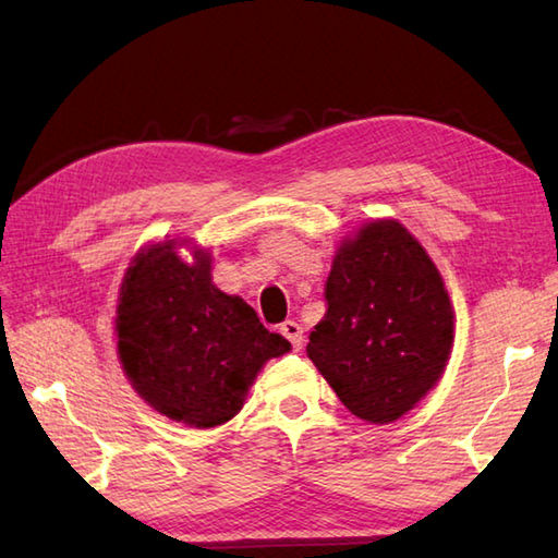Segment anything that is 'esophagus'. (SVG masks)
<instances>
[{"instance_id": "esophagus-1", "label": "esophagus", "mask_w": 558, "mask_h": 558, "mask_svg": "<svg viewBox=\"0 0 558 558\" xmlns=\"http://www.w3.org/2000/svg\"><path fill=\"white\" fill-rule=\"evenodd\" d=\"M280 333L292 342L294 350H302V345H304V328L298 322H286V324H282L280 326Z\"/></svg>"}]
</instances>
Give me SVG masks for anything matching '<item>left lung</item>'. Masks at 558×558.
<instances>
[{"label": "left lung", "mask_w": 558, "mask_h": 558, "mask_svg": "<svg viewBox=\"0 0 558 558\" xmlns=\"http://www.w3.org/2000/svg\"><path fill=\"white\" fill-rule=\"evenodd\" d=\"M326 302L310 360L354 417L400 420L438 384L453 350V306L436 264L405 225L364 222L336 248Z\"/></svg>", "instance_id": "obj_1"}]
</instances>
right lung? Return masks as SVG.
I'll return each instance as SVG.
<instances>
[{
    "mask_svg": "<svg viewBox=\"0 0 558 558\" xmlns=\"http://www.w3.org/2000/svg\"><path fill=\"white\" fill-rule=\"evenodd\" d=\"M193 252L186 262L175 252ZM208 248L162 240L138 248L117 298V357L148 405L196 429L230 422L256 374L292 350L236 294L213 286Z\"/></svg>",
    "mask_w": 558,
    "mask_h": 558,
    "instance_id": "right-lung-1",
    "label": "right lung"
}]
</instances>
